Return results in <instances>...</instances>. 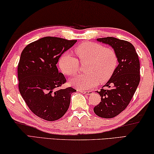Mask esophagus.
Segmentation results:
<instances>
[{"mask_svg": "<svg viewBox=\"0 0 154 154\" xmlns=\"http://www.w3.org/2000/svg\"><path fill=\"white\" fill-rule=\"evenodd\" d=\"M80 93L83 94H85V95H91L93 93L92 91H84V90H79Z\"/></svg>", "mask_w": 154, "mask_h": 154, "instance_id": "obj_1", "label": "esophagus"}]
</instances>
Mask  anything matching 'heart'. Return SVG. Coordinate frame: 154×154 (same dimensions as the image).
Returning a JSON list of instances; mask_svg holds the SVG:
<instances>
[{"label":"heart","mask_w":154,"mask_h":154,"mask_svg":"<svg viewBox=\"0 0 154 154\" xmlns=\"http://www.w3.org/2000/svg\"><path fill=\"white\" fill-rule=\"evenodd\" d=\"M75 52L82 63L87 62L85 74L75 75L69 80V85L79 89H91L97 85L98 80L101 83L107 81L117 67L115 51L98 43L83 42L75 48ZM58 63L62 72L67 75L74 74L79 67L78 59L69 53L62 54Z\"/></svg>","instance_id":"heart-1"}]
</instances>
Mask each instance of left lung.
<instances>
[{
    "label": "left lung",
    "mask_w": 154,
    "mask_h": 154,
    "mask_svg": "<svg viewBox=\"0 0 154 154\" xmlns=\"http://www.w3.org/2000/svg\"><path fill=\"white\" fill-rule=\"evenodd\" d=\"M110 46L116 54L118 66L104 87L97 91L100 103L94 107V112L101 118H112L125 110L130 103L140 81V63L134 46L126 40L114 37L97 38Z\"/></svg>",
    "instance_id": "left-lung-1"
}]
</instances>
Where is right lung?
Listing matches in <instances>:
<instances>
[{
	"label": "right lung",
	"instance_id": "obj_1",
	"mask_svg": "<svg viewBox=\"0 0 154 154\" xmlns=\"http://www.w3.org/2000/svg\"><path fill=\"white\" fill-rule=\"evenodd\" d=\"M76 40L46 36L30 43L21 52L17 67L19 90L35 115L48 121L61 118L69 108L75 89H57L66 82L56 64Z\"/></svg>",
	"mask_w": 154,
	"mask_h": 154
}]
</instances>
